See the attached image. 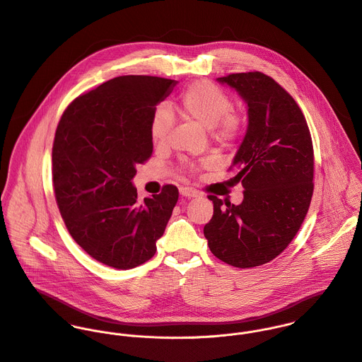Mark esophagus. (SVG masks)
Instances as JSON below:
<instances>
[{
  "label": "esophagus",
  "instance_id": "esophagus-1",
  "mask_svg": "<svg viewBox=\"0 0 362 362\" xmlns=\"http://www.w3.org/2000/svg\"><path fill=\"white\" fill-rule=\"evenodd\" d=\"M179 192L183 197H197L199 196V193L192 187H180Z\"/></svg>",
  "mask_w": 362,
  "mask_h": 362
}]
</instances>
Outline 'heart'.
Instances as JSON below:
<instances>
[{
  "label": "heart",
  "instance_id": "b5f03b06",
  "mask_svg": "<svg viewBox=\"0 0 362 362\" xmlns=\"http://www.w3.org/2000/svg\"><path fill=\"white\" fill-rule=\"evenodd\" d=\"M180 112L185 118L192 119L206 128H210L213 139L224 146L234 145L244 129L243 117L234 111L231 97L211 81H194L182 93L179 98ZM173 127V114L165 104H159L149 119V136L153 144H163ZM214 160L207 158L199 163H190L187 170L196 172L210 168Z\"/></svg>",
  "mask_w": 362,
  "mask_h": 362
}]
</instances>
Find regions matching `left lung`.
Returning <instances> with one entry per match:
<instances>
[{"instance_id": "8db88e82", "label": "left lung", "mask_w": 362, "mask_h": 362, "mask_svg": "<svg viewBox=\"0 0 362 362\" xmlns=\"http://www.w3.org/2000/svg\"><path fill=\"white\" fill-rule=\"evenodd\" d=\"M248 104L247 135L230 169L245 189L241 204H214L204 237L214 257L235 268L271 262L298 234L313 196L315 153L306 118L293 97L261 71L217 78Z\"/></svg>"}]
</instances>
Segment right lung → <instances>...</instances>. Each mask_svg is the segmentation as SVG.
<instances>
[{"label":"right lung","mask_w":362,"mask_h":362,"mask_svg":"<svg viewBox=\"0 0 362 362\" xmlns=\"http://www.w3.org/2000/svg\"><path fill=\"white\" fill-rule=\"evenodd\" d=\"M175 84L155 76L111 78L76 97L57 124L52 179L59 211L71 238L107 267L149 261L177 203L173 185L139 203L131 182L153 151L151 115Z\"/></svg>","instance_id":"right-lung-1"}]
</instances>
